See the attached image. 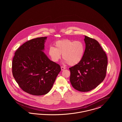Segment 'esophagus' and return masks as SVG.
<instances>
[{
	"instance_id": "obj_1",
	"label": "esophagus",
	"mask_w": 122,
	"mask_h": 122,
	"mask_svg": "<svg viewBox=\"0 0 122 122\" xmlns=\"http://www.w3.org/2000/svg\"><path fill=\"white\" fill-rule=\"evenodd\" d=\"M61 70H62V71H63L64 70H65V69H66V68H65V67H64V66H61Z\"/></svg>"
}]
</instances>
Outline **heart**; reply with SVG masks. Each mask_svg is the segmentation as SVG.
<instances>
[{
  "mask_svg": "<svg viewBox=\"0 0 122 122\" xmlns=\"http://www.w3.org/2000/svg\"><path fill=\"white\" fill-rule=\"evenodd\" d=\"M55 47L51 46L48 52L52 61L57 62L62 57L64 62L71 66L79 64L84 57L85 47L83 42L69 39L59 40L55 42Z\"/></svg>",
  "mask_w": 122,
  "mask_h": 122,
  "instance_id": "1",
  "label": "heart"
}]
</instances>
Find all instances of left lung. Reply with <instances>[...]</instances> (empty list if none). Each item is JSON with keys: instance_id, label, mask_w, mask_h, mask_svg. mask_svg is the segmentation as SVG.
Returning <instances> with one entry per match:
<instances>
[{"instance_id": "8db88e82", "label": "left lung", "mask_w": 122, "mask_h": 122, "mask_svg": "<svg viewBox=\"0 0 122 122\" xmlns=\"http://www.w3.org/2000/svg\"><path fill=\"white\" fill-rule=\"evenodd\" d=\"M85 36L86 49L81 62L69 69L73 87L81 92H89L99 85L106 75L107 58L97 41Z\"/></svg>"}]
</instances>
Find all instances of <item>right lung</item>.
Wrapping results in <instances>:
<instances>
[{
    "mask_svg": "<svg viewBox=\"0 0 122 122\" xmlns=\"http://www.w3.org/2000/svg\"><path fill=\"white\" fill-rule=\"evenodd\" d=\"M47 37L27 41L15 53L13 75L24 92L35 96L48 93L61 71L58 64L50 60L44 52Z\"/></svg>",
    "mask_w": 122,
    "mask_h": 122,
    "instance_id": "1",
    "label": "right lung"
}]
</instances>
